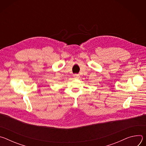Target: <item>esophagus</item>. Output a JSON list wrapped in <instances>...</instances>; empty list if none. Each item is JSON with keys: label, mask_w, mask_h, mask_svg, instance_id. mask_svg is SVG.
Here are the masks:
<instances>
[{"label": "esophagus", "mask_w": 146, "mask_h": 146, "mask_svg": "<svg viewBox=\"0 0 146 146\" xmlns=\"http://www.w3.org/2000/svg\"><path fill=\"white\" fill-rule=\"evenodd\" d=\"M73 77H74V78H76V79H78V78H80V76H79V74H74Z\"/></svg>", "instance_id": "34e87169"}]
</instances>
